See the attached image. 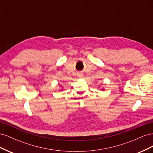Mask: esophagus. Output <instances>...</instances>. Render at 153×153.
I'll use <instances>...</instances> for the list:
<instances>
[{
  "label": "esophagus",
  "instance_id": "1",
  "mask_svg": "<svg viewBox=\"0 0 153 153\" xmlns=\"http://www.w3.org/2000/svg\"><path fill=\"white\" fill-rule=\"evenodd\" d=\"M80 76H82V75H80Z\"/></svg>",
  "mask_w": 153,
  "mask_h": 153
}]
</instances>
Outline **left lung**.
Wrapping results in <instances>:
<instances>
[{
	"instance_id": "8db88e82",
	"label": "left lung",
	"mask_w": 153,
	"mask_h": 153,
	"mask_svg": "<svg viewBox=\"0 0 153 153\" xmlns=\"http://www.w3.org/2000/svg\"><path fill=\"white\" fill-rule=\"evenodd\" d=\"M103 90H104V89H103Z\"/></svg>"
}]
</instances>
